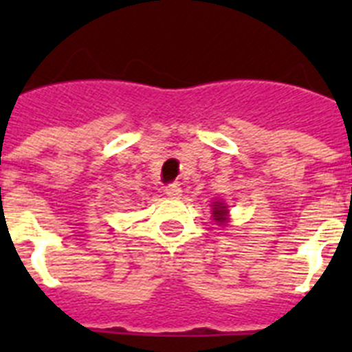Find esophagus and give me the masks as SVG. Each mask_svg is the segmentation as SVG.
I'll use <instances>...</instances> for the list:
<instances>
[{
    "label": "esophagus",
    "instance_id": "34e87169",
    "mask_svg": "<svg viewBox=\"0 0 352 352\" xmlns=\"http://www.w3.org/2000/svg\"><path fill=\"white\" fill-rule=\"evenodd\" d=\"M166 194L173 199L182 197V186L178 183H170V185L166 186Z\"/></svg>",
    "mask_w": 352,
    "mask_h": 352
}]
</instances>
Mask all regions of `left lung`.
Returning a JSON list of instances; mask_svg holds the SVG:
<instances>
[{
	"instance_id": "obj_1",
	"label": "left lung",
	"mask_w": 352,
	"mask_h": 352,
	"mask_svg": "<svg viewBox=\"0 0 352 352\" xmlns=\"http://www.w3.org/2000/svg\"><path fill=\"white\" fill-rule=\"evenodd\" d=\"M211 214H213V220L219 226H226L229 222V210H227V204L223 201L211 203Z\"/></svg>"
}]
</instances>
